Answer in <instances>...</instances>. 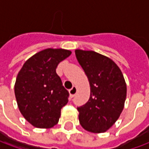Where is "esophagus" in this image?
Returning a JSON list of instances; mask_svg holds the SVG:
<instances>
[{"label": "esophagus", "mask_w": 149, "mask_h": 149, "mask_svg": "<svg viewBox=\"0 0 149 149\" xmlns=\"http://www.w3.org/2000/svg\"><path fill=\"white\" fill-rule=\"evenodd\" d=\"M77 88L75 87V86L74 87L72 88L71 89L69 90V94H70V97H74L75 95H76V93H77Z\"/></svg>", "instance_id": "esophagus-1"}]
</instances>
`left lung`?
<instances>
[{
  "label": "left lung",
  "mask_w": 149,
  "mask_h": 149,
  "mask_svg": "<svg viewBox=\"0 0 149 149\" xmlns=\"http://www.w3.org/2000/svg\"><path fill=\"white\" fill-rule=\"evenodd\" d=\"M75 54L90 84V97L78 107L81 126L94 133L104 132L118 120L125 106L127 87L115 62L94 51L76 49Z\"/></svg>",
  "instance_id": "8db88e82"
}]
</instances>
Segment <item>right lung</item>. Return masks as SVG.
<instances>
[{"label":"right lung","mask_w":149,"mask_h":149,"mask_svg":"<svg viewBox=\"0 0 149 149\" xmlns=\"http://www.w3.org/2000/svg\"><path fill=\"white\" fill-rule=\"evenodd\" d=\"M69 50L46 49L25 61L18 72L14 92L20 112L28 122L39 128L56 125L61 110L68 103V92L56 72Z\"/></svg>","instance_id":"1"}]
</instances>
